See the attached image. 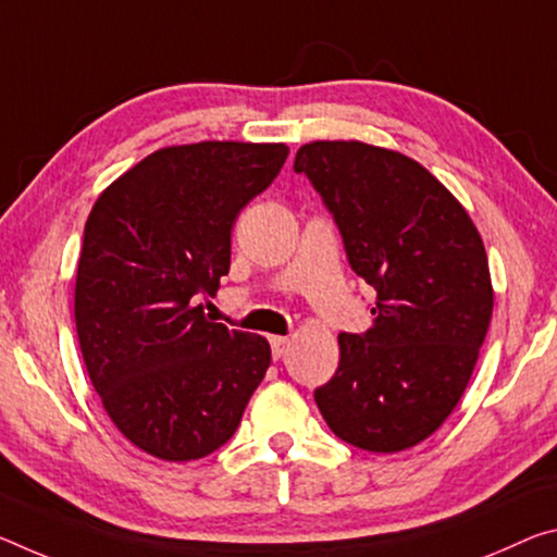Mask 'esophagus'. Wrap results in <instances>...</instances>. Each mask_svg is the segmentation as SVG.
I'll use <instances>...</instances> for the list:
<instances>
[{
	"label": "esophagus",
	"instance_id": "esophagus-1",
	"mask_svg": "<svg viewBox=\"0 0 557 557\" xmlns=\"http://www.w3.org/2000/svg\"><path fill=\"white\" fill-rule=\"evenodd\" d=\"M289 339L287 337H270V347H272V357L280 359L282 355H285Z\"/></svg>",
	"mask_w": 557,
	"mask_h": 557
}]
</instances>
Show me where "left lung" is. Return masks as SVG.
<instances>
[{"instance_id": "obj_1", "label": "left lung", "mask_w": 557, "mask_h": 557, "mask_svg": "<svg viewBox=\"0 0 557 557\" xmlns=\"http://www.w3.org/2000/svg\"><path fill=\"white\" fill-rule=\"evenodd\" d=\"M342 233L351 270L376 289L374 324L339 334V367L314 401L334 434L374 454L421 444L456 409L493 314L473 220L409 156L361 140L297 151Z\"/></svg>"}]
</instances>
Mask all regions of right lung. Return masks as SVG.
Returning <instances> with one entry per match:
<instances>
[{"mask_svg":"<svg viewBox=\"0 0 557 557\" xmlns=\"http://www.w3.org/2000/svg\"><path fill=\"white\" fill-rule=\"evenodd\" d=\"M285 144L161 148L106 188L84 227L74 314L86 372L116 429L163 461L231 441L270 367L260 334L210 322L235 218L277 178Z\"/></svg>","mask_w":557,"mask_h":557,"instance_id":"add662e5","label":"right lung"}]
</instances>
